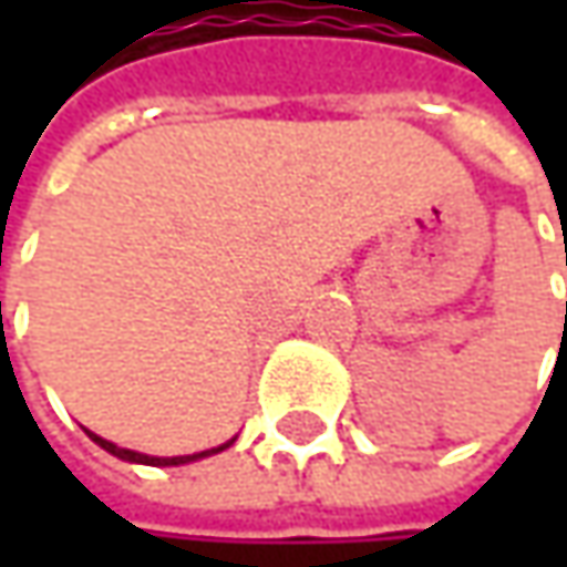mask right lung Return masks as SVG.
Wrapping results in <instances>:
<instances>
[{"label":"right lung","mask_w":567,"mask_h":567,"mask_svg":"<svg viewBox=\"0 0 567 567\" xmlns=\"http://www.w3.org/2000/svg\"><path fill=\"white\" fill-rule=\"evenodd\" d=\"M94 442H97L103 451H110V454H116V457H122V461H132V464H151V467H176V464H188V461H198V457H207V454H217V451H224V447H229L233 442H227V445L220 447H210V451H202V454H188V457H151V454H138V451H128V447H120L113 445V442H106V439H100V435H94V432H87Z\"/></svg>","instance_id":"1"}]
</instances>
